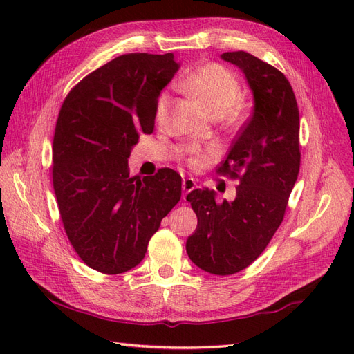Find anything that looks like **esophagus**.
Returning a JSON list of instances; mask_svg holds the SVG:
<instances>
[{
  "instance_id": "1",
  "label": "esophagus",
  "mask_w": 354,
  "mask_h": 354,
  "mask_svg": "<svg viewBox=\"0 0 354 354\" xmlns=\"http://www.w3.org/2000/svg\"><path fill=\"white\" fill-rule=\"evenodd\" d=\"M195 187H196V183H195L194 178H185L183 180V199L186 198L189 192H192Z\"/></svg>"
}]
</instances>
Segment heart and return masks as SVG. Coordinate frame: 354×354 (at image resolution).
<instances>
[{
  "mask_svg": "<svg viewBox=\"0 0 354 354\" xmlns=\"http://www.w3.org/2000/svg\"><path fill=\"white\" fill-rule=\"evenodd\" d=\"M183 87L198 99L203 108L212 118H221L226 115L232 106L236 103L241 94V85L238 78L223 65L208 63L192 72L183 81ZM169 95L162 93L156 102L155 118L156 122L164 124L168 115ZM192 167H199V155L189 158Z\"/></svg>",
  "mask_w": 354,
  "mask_h": 354,
  "instance_id": "1",
  "label": "heart"
}]
</instances>
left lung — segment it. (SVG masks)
<instances>
[{
    "mask_svg": "<svg viewBox=\"0 0 354 354\" xmlns=\"http://www.w3.org/2000/svg\"><path fill=\"white\" fill-rule=\"evenodd\" d=\"M250 84L254 109L217 174L238 178L236 198L216 202L208 189L187 195L198 217L186 242L199 269L226 276L246 269L269 245L285 216L299 171V113L285 75L246 51L223 53Z\"/></svg>",
    "mask_w": 354,
    "mask_h": 354,
    "instance_id": "8db88e82",
    "label": "left lung"
}]
</instances>
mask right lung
Returning <instances> with one entry per match:
<instances>
[{"mask_svg":"<svg viewBox=\"0 0 354 354\" xmlns=\"http://www.w3.org/2000/svg\"><path fill=\"white\" fill-rule=\"evenodd\" d=\"M178 71L173 53L118 56L66 95L53 138V187L68 239L80 259L104 274L131 270L181 198L171 168L143 180L128 158L152 134L156 102Z\"/></svg>","mask_w":354,"mask_h":354,"instance_id":"obj_1","label":"right lung"}]
</instances>
